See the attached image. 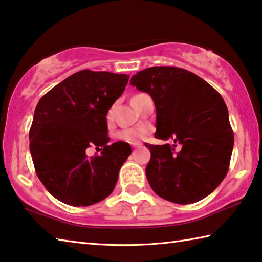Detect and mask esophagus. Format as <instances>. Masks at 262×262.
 Here are the masks:
<instances>
[{
    "label": "esophagus",
    "mask_w": 262,
    "mask_h": 262,
    "mask_svg": "<svg viewBox=\"0 0 262 262\" xmlns=\"http://www.w3.org/2000/svg\"><path fill=\"white\" fill-rule=\"evenodd\" d=\"M142 145L141 142H135V143H132V148H140Z\"/></svg>",
    "instance_id": "esophagus-1"
}]
</instances>
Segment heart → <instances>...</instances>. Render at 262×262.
I'll use <instances>...</instances> for the list:
<instances>
[{
    "label": "heart",
    "mask_w": 262,
    "mask_h": 262,
    "mask_svg": "<svg viewBox=\"0 0 262 262\" xmlns=\"http://www.w3.org/2000/svg\"><path fill=\"white\" fill-rule=\"evenodd\" d=\"M143 94H139V95H135L133 98H135V97H139L142 96ZM111 118H112V112L107 113V120L110 121ZM145 134V132L142 129V128H130V129H125V130H121L120 133L118 134V137L122 141H126V142H129V143H135V142H139L140 140L143 139V136Z\"/></svg>",
    "instance_id": "1"
}]
</instances>
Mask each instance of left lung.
Segmentation results:
<instances>
[{
	"instance_id": "obj_1",
	"label": "left lung",
	"mask_w": 262,
	"mask_h": 262,
	"mask_svg": "<svg viewBox=\"0 0 262 262\" xmlns=\"http://www.w3.org/2000/svg\"><path fill=\"white\" fill-rule=\"evenodd\" d=\"M132 85L151 96L156 133L176 144L152 145L145 168L150 186L167 201L188 205L214 192L228 173L233 132L222 96L198 75L177 67H151L137 73Z\"/></svg>"
}]
</instances>
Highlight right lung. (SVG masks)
<instances>
[{"mask_svg": "<svg viewBox=\"0 0 262 262\" xmlns=\"http://www.w3.org/2000/svg\"><path fill=\"white\" fill-rule=\"evenodd\" d=\"M126 74L81 70L41 97L30 128V151L35 173L57 200L85 207L113 192L130 145L108 144L106 114L125 90ZM96 145L99 157L88 159Z\"/></svg>", "mask_w": 262, "mask_h": 262, "instance_id": "obj_1", "label": "right lung"}]
</instances>
